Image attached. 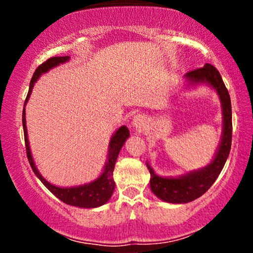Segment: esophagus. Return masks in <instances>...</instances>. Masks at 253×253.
I'll return each instance as SVG.
<instances>
[{"instance_id": "esophagus-1", "label": "esophagus", "mask_w": 253, "mask_h": 253, "mask_svg": "<svg viewBox=\"0 0 253 253\" xmlns=\"http://www.w3.org/2000/svg\"><path fill=\"white\" fill-rule=\"evenodd\" d=\"M147 125V119L143 114H136L132 120V126L134 127L136 130H144Z\"/></svg>"}]
</instances>
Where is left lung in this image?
Masks as SVG:
<instances>
[{"label": "left lung", "mask_w": 253, "mask_h": 253, "mask_svg": "<svg viewBox=\"0 0 253 253\" xmlns=\"http://www.w3.org/2000/svg\"><path fill=\"white\" fill-rule=\"evenodd\" d=\"M184 78L187 86L194 88L205 84L216 92L221 103L222 133L219 146L211 163L200 169L188 171L181 176L162 177L157 175L151 165L146 163L151 175V190L159 200L168 203H188L202 196L221 172L228 158L232 144L231 97L219 71L211 64H206L203 68L187 72Z\"/></svg>", "instance_id": "8db88e82"}]
</instances>
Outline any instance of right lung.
I'll return each instance as SVG.
<instances>
[{
	"mask_svg": "<svg viewBox=\"0 0 253 253\" xmlns=\"http://www.w3.org/2000/svg\"><path fill=\"white\" fill-rule=\"evenodd\" d=\"M70 60V57H52L50 59L42 63L39 68L34 72L33 77H32L30 83V90H28L27 97H26L24 112H22V126H24L25 133V144H26V152H27V158L30 162L32 170L36 173L38 178L42 181V183L47 188L48 190L53 194L54 196L58 197L60 201H63L66 205L75 206V207L80 208H97L100 206H103L104 203L109 201V199L113 195V191L115 189V182L113 178V171H114L115 162H117L119 152L123 149L125 141L128 139L129 130L126 126H121L115 130L114 134L110 138L108 145V155H107V161L104 163L103 170L101 175L94 179L92 182L84 183L81 185H75V187H57V185L52 184L48 181L43 178L42 173L38 170L36 163H34L33 156H32V151L30 146V140H28V133L27 126H26V103L30 100L32 94V89H33L34 83L42 76L43 74L48 72L51 69L56 68Z\"/></svg>",
	"mask_w": 253,
	"mask_h": 253,
	"instance_id": "obj_1",
	"label": "right lung"
}]
</instances>
